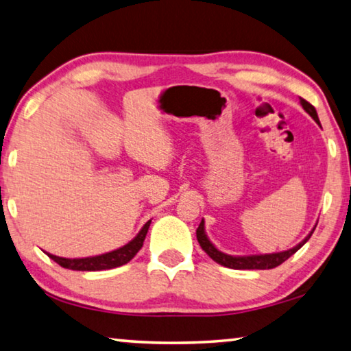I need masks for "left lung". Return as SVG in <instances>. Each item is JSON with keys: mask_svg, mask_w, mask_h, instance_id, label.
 I'll use <instances>...</instances> for the list:
<instances>
[{"mask_svg": "<svg viewBox=\"0 0 351 351\" xmlns=\"http://www.w3.org/2000/svg\"><path fill=\"white\" fill-rule=\"evenodd\" d=\"M300 104L304 106V110L310 114L314 121L319 123V117H317V112L316 108L310 104L306 102L305 99H300ZM316 229V228H314ZM313 229V232H314ZM313 232L306 237V239L300 243V245H297L295 247L289 249V251H285V252H278V254H268V255H251V257H232V255H228V254H223L219 252L218 249L212 245L209 241V239L206 237L204 232V221H201L198 229H197V239L199 246L203 247V251L209 255V257L217 261L221 266H226V268H232V269H272L276 268V266L282 265L283 261H287L291 255H294L299 249L305 245V243L310 240V237L313 235Z\"/></svg>", "mask_w": 351, "mask_h": 351, "instance_id": "obj_1", "label": "left lung"}]
</instances>
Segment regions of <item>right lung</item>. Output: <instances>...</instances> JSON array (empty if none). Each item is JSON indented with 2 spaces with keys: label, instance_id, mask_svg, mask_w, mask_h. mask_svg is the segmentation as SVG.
Masks as SVG:
<instances>
[{
  "label": "right lung",
  "instance_id": "add662e5",
  "mask_svg": "<svg viewBox=\"0 0 351 351\" xmlns=\"http://www.w3.org/2000/svg\"><path fill=\"white\" fill-rule=\"evenodd\" d=\"M152 221H147L144 228L141 229V232L136 235V239L128 243V245L111 251L108 254L97 255V257H88V258H62L56 257V255L47 254L49 257L58 263L63 268L73 269V271H104V269H112L117 266H122L128 263L136 254L139 252V249L144 245L145 235L148 232Z\"/></svg>",
  "mask_w": 351,
  "mask_h": 351
}]
</instances>
